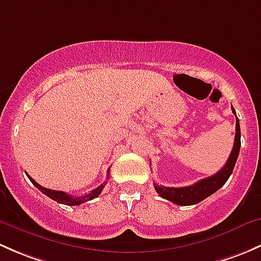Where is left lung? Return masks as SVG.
Wrapping results in <instances>:
<instances>
[{
	"label": "left lung",
	"instance_id": "left-lung-1",
	"mask_svg": "<svg viewBox=\"0 0 261 261\" xmlns=\"http://www.w3.org/2000/svg\"><path fill=\"white\" fill-rule=\"evenodd\" d=\"M232 109V107H231ZM233 115L236 116L235 110L232 109ZM241 146V133H240V122L236 116V134H235V141H233L232 151H231L228 160L226 162L225 167L216 174L211 175L208 178L201 179L197 183L192 184L188 187H179V188H174V187H164L158 186L154 183L155 191L158 192L162 198L172 201L173 203L178 204V206H191V204L199 203L207 198L208 196L215 193L216 191L221 188L223 184L227 181L230 178L231 173H232L233 168H235L236 160H238L239 152H240Z\"/></svg>",
	"mask_w": 261,
	"mask_h": 261
}]
</instances>
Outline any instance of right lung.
<instances>
[{
    "label": "right lung",
    "instance_id": "right-lung-1",
    "mask_svg": "<svg viewBox=\"0 0 261 261\" xmlns=\"http://www.w3.org/2000/svg\"><path fill=\"white\" fill-rule=\"evenodd\" d=\"M107 174H110V169L107 170ZM28 177H29V179L31 180V183H33L34 186L36 187V188L40 189V191L43 192V193L45 194V196H48L49 198L53 199V201H57L58 203L67 204V206H78V204L84 203V202L91 201V199L96 198V197L99 196V193H101V192H102V189H103L105 186H106V183L101 184V186L97 187L96 189L91 191V192H89V193L83 194V196H81V197H73V196H70V194H67V193H65V192L53 191V189L44 188V187H41L40 184L36 183V181L34 180L33 178H31L29 174H28ZM107 177H109V175H107Z\"/></svg>",
    "mask_w": 261,
    "mask_h": 261
}]
</instances>
